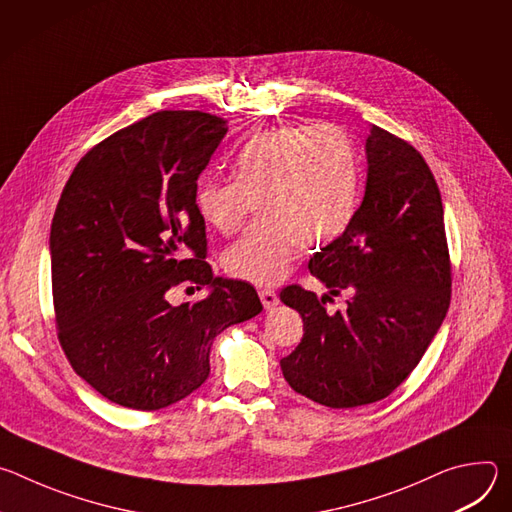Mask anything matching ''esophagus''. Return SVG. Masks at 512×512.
Segmentation results:
<instances>
[{
	"mask_svg": "<svg viewBox=\"0 0 512 512\" xmlns=\"http://www.w3.org/2000/svg\"><path fill=\"white\" fill-rule=\"evenodd\" d=\"M259 298H261V304H263L265 310H271V308H275L279 304V296L269 287H261L259 289Z\"/></svg>",
	"mask_w": 512,
	"mask_h": 512,
	"instance_id": "esophagus-1",
	"label": "esophagus"
}]
</instances>
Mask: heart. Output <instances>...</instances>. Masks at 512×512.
I'll use <instances>...</instances> for the list:
<instances>
[{"label":"heart","mask_w":512,"mask_h":512,"mask_svg":"<svg viewBox=\"0 0 512 512\" xmlns=\"http://www.w3.org/2000/svg\"><path fill=\"white\" fill-rule=\"evenodd\" d=\"M360 166L354 141L336 125L285 123L251 135L235 156V180L204 176L194 192L202 221L237 233L259 202L255 223L225 253V269L271 285L294 265L300 247L322 249L352 223Z\"/></svg>","instance_id":"b5f03b06"}]
</instances>
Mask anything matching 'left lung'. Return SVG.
<instances>
[{
    "mask_svg": "<svg viewBox=\"0 0 512 512\" xmlns=\"http://www.w3.org/2000/svg\"><path fill=\"white\" fill-rule=\"evenodd\" d=\"M367 190L348 229L308 263L346 310L328 314L314 291L281 289L302 314L304 336L281 358L296 393L348 409L389 397L417 367L440 330L452 296L444 206L423 156L373 125L367 137Z\"/></svg>",
    "mask_w": 512,
    "mask_h": 512,
    "instance_id": "obj_1",
    "label": "left lung"
}]
</instances>
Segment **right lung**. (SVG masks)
I'll list each match as a JSON object with an SVG mask.
<instances>
[{
    "label": "right lung",
    "instance_id": "obj_1",
    "mask_svg": "<svg viewBox=\"0 0 512 512\" xmlns=\"http://www.w3.org/2000/svg\"><path fill=\"white\" fill-rule=\"evenodd\" d=\"M202 111H158L91 148L72 170L50 229L58 342L111 403L168 407L210 375L214 338L263 306L245 281L214 277L194 192L227 135ZM178 284L210 286L172 307Z\"/></svg>",
    "mask_w": 512,
    "mask_h": 512
}]
</instances>
